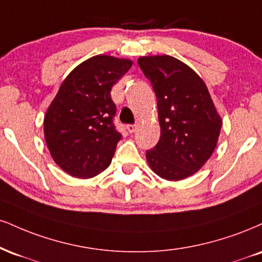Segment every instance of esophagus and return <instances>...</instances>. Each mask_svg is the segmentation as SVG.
<instances>
[{
  "label": "esophagus",
  "mask_w": 262,
  "mask_h": 262,
  "mask_svg": "<svg viewBox=\"0 0 262 262\" xmlns=\"http://www.w3.org/2000/svg\"><path fill=\"white\" fill-rule=\"evenodd\" d=\"M137 128H138L137 124H129V125H127V129H128L129 133H134V132L137 130Z\"/></svg>",
  "instance_id": "esophagus-1"
}]
</instances>
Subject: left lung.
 Here are the masks:
<instances>
[{
	"label": "left lung",
	"instance_id": "obj_1",
	"mask_svg": "<svg viewBox=\"0 0 262 262\" xmlns=\"http://www.w3.org/2000/svg\"><path fill=\"white\" fill-rule=\"evenodd\" d=\"M138 64L155 91L161 128L159 143L146 151V161L166 181L190 177L212 155L222 127L206 84L168 55L144 56Z\"/></svg>",
	"mask_w": 262,
	"mask_h": 262
}]
</instances>
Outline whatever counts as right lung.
<instances>
[{
    "label": "right lung",
    "instance_id": "1",
    "mask_svg": "<svg viewBox=\"0 0 262 262\" xmlns=\"http://www.w3.org/2000/svg\"><path fill=\"white\" fill-rule=\"evenodd\" d=\"M133 62L94 56L67 75L43 118L53 161L75 178H91L112 161L122 135L116 130L111 89Z\"/></svg>",
    "mask_w": 262,
    "mask_h": 262
}]
</instances>
